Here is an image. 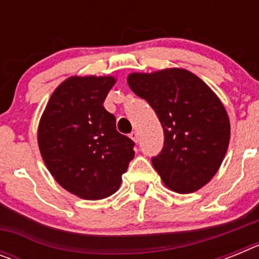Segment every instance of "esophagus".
I'll return each instance as SVG.
<instances>
[{"label": "esophagus", "instance_id": "obj_1", "mask_svg": "<svg viewBox=\"0 0 259 259\" xmlns=\"http://www.w3.org/2000/svg\"><path fill=\"white\" fill-rule=\"evenodd\" d=\"M130 137H131V139L135 141V143H139V134H137L136 131L131 132V134H130Z\"/></svg>", "mask_w": 259, "mask_h": 259}]
</instances>
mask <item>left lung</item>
Returning a JSON list of instances; mask_svg holds the SVG:
<instances>
[{"mask_svg": "<svg viewBox=\"0 0 259 259\" xmlns=\"http://www.w3.org/2000/svg\"><path fill=\"white\" fill-rule=\"evenodd\" d=\"M127 81L163 128V149L152 158L163 184L182 194L202 188L219 170L230 144V119L218 96L184 68L134 72Z\"/></svg>", "mask_w": 259, "mask_h": 259, "instance_id": "8db88e82", "label": "left lung"}]
</instances>
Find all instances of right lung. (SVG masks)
<instances>
[{
	"mask_svg": "<svg viewBox=\"0 0 259 259\" xmlns=\"http://www.w3.org/2000/svg\"><path fill=\"white\" fill-rule=\"evenodd\" d=\"M113 76H71L53 92L38 123L37 143L62 188L84 200L115 193L134 159L135 143L119 134L104 107Z\"/></svg>",
	"mask_w": 259,
	"mask_h": 259,
	"instance_id": "1",
	"label": "right lung"
}]
</instances>
